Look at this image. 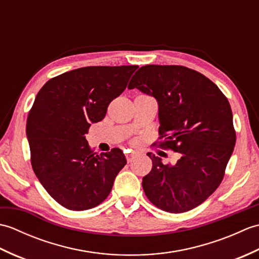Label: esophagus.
Instances as JSON below:
<instances>
[{
	"label": "esophagus",
	"instance_id": "1",
	"mask_svg": "<svg viewBox=\"0 0 259 259\" xmlns=\"http://www.w3.org/2000/svg\"><path fill=\"white\" fill-rule=\"evenodd\" d=\"M125 158H126V160H128V162H130V161L133 160V159L135 158V153H134V152L125 153Z\"/></svg>",
	"mask_w": 259,
	"mask_h": 259
}]
</instances>
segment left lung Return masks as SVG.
<instances>
[{
  "label": "left lung",
  "mask_w": 259,
  "mask_h": 259,
  "mask_svg": "<svg viewBox=\"0 0 259 259\" xmlns=\"http://www.w3.org/2000/svg\"><path fill=\"white\" fill-rule=\"evenodd\" d=\"M156 98L159 147L179 153L174 166L148 152L151 171L142 178L148 199L161 210L186 212L199 206L224 179L236 144L228 99L212 81L183 65H145L131 79Z\"/></svg>",
  "instance_id": "obj_1"
}]
</instances>
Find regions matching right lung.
<instances>
[{
	"mask_svg": "<svg viewBox=\"0 0 259 259\" xmlns=\"http://www.w3.org/2000/svg\"><path fill=\"white\" fill-rule=\"evenodd\" d=\"M138 65L85 67L49 80L27 114L31 164L54 200L87 210L106 199L126 160L119 148L98 155L88 145L91 123L106 117Z\"/></svg>",
	"mask_w": 259,
	"mask_h": 259,
	"instance_id": "right-lung-1",
	"label": "right lung"
}]
</instances>
